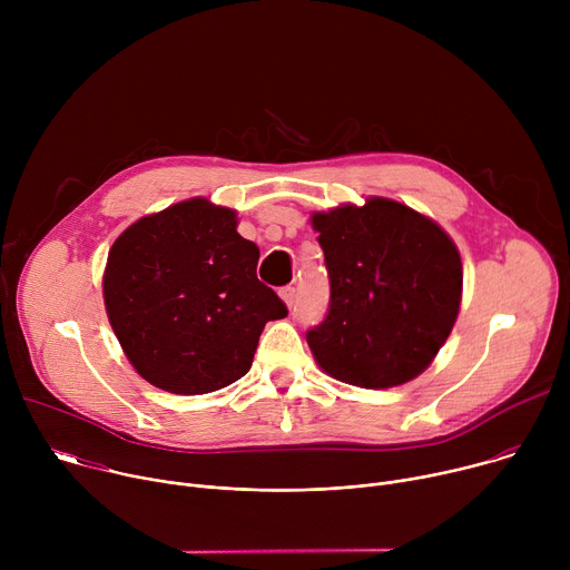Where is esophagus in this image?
I'll use <instances>...</instances> for the list:
<instances>
[{
  "instance_id": "1",
  "label": "esophagus",
  "mask_w": 570,
  "mask_h": 570,
  "mask_svg": "<svg viewBox=\"0 0 570 570\" xmlns=\"http://www.w3.org/2000/svg\"><path fill=\"white\" fill-rule=\"evenodd\" d=\"M279 295H282V299L293 308V304H295V299H297V293H295V288L293 286H284L282 291H279Z\"/></svg>"
}]
</instances>
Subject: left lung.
Wrapping results in <instances>:
<instances>
[{"mask_svg": "<svg viewBox=\"0 0 570 570\" xmlns=\"http://www.w3.org/2000/svg\"><path fill=\"white\" fill-rule=\"evenodd\" d=\"M330 277V308L306 332L320 367L358 387H392L424 372L460 308L462 264L449 234L394 200L313 214Z\"/></svg>", "mask_w": 570, "mask_h": 570, "instance_id": "obj_1", "label": "left lung"}]
</instances>
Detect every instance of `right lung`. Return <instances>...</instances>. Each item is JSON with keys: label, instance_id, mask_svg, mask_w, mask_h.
<instances>
[{"label": "right lung", "instance_id": "1", "mask_svg": "<svg viewBox=\"0 0 570 570\" xmlns=\"http://www.w3.org/2000/svg\"><path fill=\"white\" fill-rule=\"evenodd\" d=\"M257 243L203 198L132 223L110 248L104 297L132 367L176 394H205L253 365L266 322L288 315L257 279Z\"/></svg>", "mask_w": 570, "mask_h": 570}]
</instances>
